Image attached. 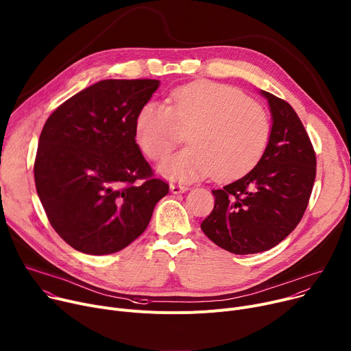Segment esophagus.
Wrapping results in <instances>:
<instances>
[{
    "mask_svg": "<svg viewBox=\"0 0 351 351\" xmlns=\"http://www.w3.org/2000/svg\"><path fill=\"white\" fill-rule=\"evenodd\" d=\"M188 185H184V184H171L170 185V190L173 194H181V193H185L188 190Z\"/></svg>",
    "mask_w": 351,
    "mask_h": 351,
    "instance_id": "1",
    "label": "esophagus"
}]
</instances>
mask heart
<instances>
[{
	"label": "heart",
	"mask_w": 351,
	"mask_h": 351,
	"mask_svg": "<svg viewBox=\"0 0 351 351\" xmlns=\"http://www.w3.org/2000/svg\"><path fill=\"white\" fill-rule=\"evenodd\" d=\"M170 105L145 102L134 119V142L153 161L165 160L188 130L190 146L158 167L161 176L195 181L215 173L232 180L250 171L271 138L265 108L237 88L191 83L171 93Z\"/></svg>",
	"instance_id": "obj_1"
}]
</instances>
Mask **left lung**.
<instances>
[{"label": "left lung", "mask_w": 351, "mask_h": 351, "mask_svg": "<svg viewBox=\"0 0 351 351\" xmlns=\"http://www.w3.org/2000/svg\"><path fill=\"white\" fill-rule=\"evenodd\" d=\"M273 117L271 138L257 166L219 190L201 223L215 245L234 254L277 246L298 225L316 177V154L293 108L261 91Z\"/></svg>", "instance_id": "8db88e82"}]
</instances>
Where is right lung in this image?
<instances>
[{
    "label": "right lung",
    "mask_w": 351,
    "mask_h": 351,
    "mask_svg": "<svg viewBox=\"0 0 351 351\" xmlns=\"http://www.w3.org/2000/svg\"><path fill=\"white\" fill-rule=\"evenodd\" d=\"M158 80H102L53 112L34 165L50 225L73 249L111 254L147 228L169 184L134 142V119Z\"/></svg>",
    "instance_id": "add662e5"
}]
</instances>
